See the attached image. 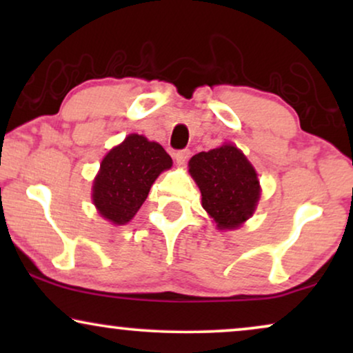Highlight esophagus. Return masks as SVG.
Instances as JSON below:
<instances>
[{
    "label": "esophagus",
    "mask_w": 353,
    "mask_h": 353,
    "mask_svg": "<svg viewBox=\"0 0 353 353\" xmlns=\"http://www.w3.org/2000/svg\"><path fill=\"white\" fill-rule=\"evenodd\" d=\"M190 156H191L190 149H183V151L175 152V161H176L178 165H185L188 159H190Z\"/></svg>",
    "instance_id": "obj_1"
}]
</instances>
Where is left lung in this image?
I'll list each match as a JSON object with an SVG mask.
<instances>
[{"label": "left lung", "instance_id": "obj_1", "mask_svg": "<svg viewBox=\"0 0 353 353\" xmlns=\"http://www.w3.org/2000/svg\"><path fill=\"white\" fill-rule=\"evenodd\" d=\"M190 173L199 186L202 207L219 230H236L252 216L260 199L257 172L234 144L191 157Z\"/></svg>", "mask_w": 353, "mask_h": 353}]
</instances>
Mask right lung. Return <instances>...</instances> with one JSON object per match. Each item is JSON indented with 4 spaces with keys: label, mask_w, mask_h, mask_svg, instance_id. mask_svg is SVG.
I'll return each instance as SVG.
<instances>
[{
    "label": "right lung",
    "mask_w": 353,
    "mask_h": 353,
    "mask_svg": "<svg viewBox=\"0 0 353 353\" xmlns=\"http://www.w3.org/2000/svg\"><path fill=\"white\" fill-rule=\"evenodd\" d=\"M161 144L132 133L110 149L93 181V204L103 219L125 225L146 201L152 183L172 167Z\"/></svg>",
    "instance_id": "1"
}]
</instances>
